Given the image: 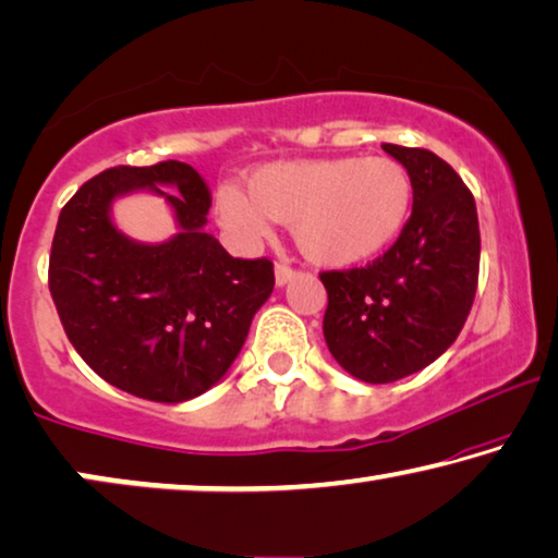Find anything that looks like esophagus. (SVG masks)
<instances>
[{"label":"esophagus","instance_id":"esophagus-1","mask_svg":"<svg viewBox=\"0 0 558 558\" xmlns=\"http://www.w3.org/2000/svg\"><path fill=\"white\" fill-rule=\"evenodd\" d=\"M292 277H294L292 266H287V264L274 266V281H277V287H287L289 281H292Z\"/></svg>","mask_w":558,"mask_h":558}]
</instances>
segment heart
Masks as SVG:
<instances>
[{"mask_svg":"<svg viewBox=\"0 0 558 558\" xmlns=\"http://www.w3.org/2000/svg\"><path fill=\"white\" fill-rule=\"evenodd\" d=\"M413 175L395 158L339 156L277 160L241 185L216 193V221L239 246L252 248L271 233L274 221L292 223L306 259L347 269L375 259L410 221Z\"/></svg>","mask_w":558,"mask_h":558,"instance_id":"obj_1","label":"heart"}]
</instances>
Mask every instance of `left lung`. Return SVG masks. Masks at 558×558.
Returning <instances> with one entry per match:
<instances>
[{"label": "left lung", "instance_id": "left-lung-1", "mask_svg": "<svg viewBox=\"0 0 558 558\" xmlns=\"http://www.w3.org/2000/svg\"><path fill=\"white\" fill-rule=\"evenodd\" d=\"M413 175V214L373 264L325 271V339L339 367L362 383H395L456 342L478 287L481 231L473 193L425 148L383 143Z\"/></svg>", "mask_w": 558, "mask_h": 558}]
</instances>
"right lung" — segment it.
<instances>
[{"label": "right lung", "mask_w": 558, "mask_h": 558, "mask_svg": "<svg viewBox=\"0 0 558 558\" xmlns=\"http://www.w3.org/2000/svg\"><path fill=\"white\" fill-rule=\"evenodd\" d=\"M131 192L167 201L171 240L145 245L117 229L111 204ZM208 208L211 191L196 168L163 160L108 168L60 211L54 306L80 357L118 390L153 402L198 398L229 373L271 296V262L233 259L206 231Z\"/></svg>", "instance_id": "right-lung-1"}]
</instances>
